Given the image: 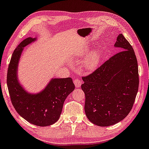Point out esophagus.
Segmentation results:
<instances>
[{
	"label": "esophagus",
	"mask_w": 149,
	"mask_h": 149,
	"mask_svg": "<svg viewBox=\"0 0 149 149\" xmlns=\"http://www.w3.org/2000/svg\"><path fill=\"white\" fill-rule=\"evenodd\" d=\"M73 83H74L75 86H76L77 88H78L82 85V81L80 80H78V79H75V80H73Z\"/></svg>",
	"instance_id": "34e87169"
}]
</instances>
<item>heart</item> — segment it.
Instances as JSON below:
<instances>
[{
	"instance_id": "b5f03b06",
	"label": "heart",
	"mask_w": 149,
	"mask_h": 149,
	"mask_svg": "<svg viewBox=\"0 0 149 149\" xmlns=\"http://www.w3.org/2000/svg\"><path fill=\"white\" fill-rule=\"evenodd\" d=\"M88 49L84 48L83 49L80 50V52L78 54V57L80 58H84V56H86L88 54ZM102 58V52L100 49L94 51L89 54L85 59L84 60L82 63V67L84 70L88 72H91L98 67L100 63Z\"/></svg>"
}]
</instances>
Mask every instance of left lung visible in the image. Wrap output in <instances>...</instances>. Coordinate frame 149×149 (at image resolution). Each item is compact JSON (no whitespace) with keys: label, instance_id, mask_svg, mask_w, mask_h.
Returning <instances> with one entry per match:
<instances>
[{"label":"left lung","instance_id":"obj_1","mask_svg":"<svg viewBox=\"0 0 149 149\" xmlns=\"http://www.w3.org/2000/svg\"><path fill=\"white\" fill-rule=\"evenodd\" d=\"M114 47L121 52L83 77L81 85L85 94L86 116L99 127L113 125L125 119L138 91V65L132 46L120 33Z\"/></svg>","mask_w":149,"mask_h":149}]
</instances>
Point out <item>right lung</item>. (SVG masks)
<instances>
[{"label": "right lung", "instance_id": "right-lung-1", "mask_svg": "<svg viewBox=\"0 0 149 149\" xmlns=\"http://www.w3.org/2000/svg\"><path fill=\"white\" fill-rule=\"evenodd\" d=\"M36 40V38H27L14 50L7 71V84L17 113L29 123L47 127L59 119L64 102L74 90L75 85L71 78H52L44 89L37 93H29L20 85L17 73L20 56L24 47Z\"/></svg>", "mask_w": 149, "mask_h": 149}]
</instances>
